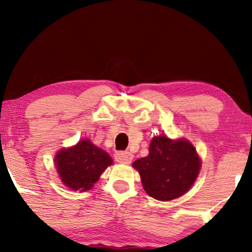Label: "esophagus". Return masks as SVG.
I'll use <instances>...</instances> for the list:
<instances>
[{"mask_svg": "<svg viewBox=\"0 0 252 252\" xmlns=\"http://www.w3.org/2000/svg\"><path fill=\"white\" fill-rule=\"evenodd\" d=\"M113 157H115V160L118 161V163L125 164H129L133 159V155L129 151H117Z\"/></svg>", "mask_w": 252, "mask_h": 252, "instance_id": "obj_1", "label": "esophagus"}]
</instances>
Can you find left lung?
I'll return each instance as SVG.
<instances>
[{
  "instance_id": "1",
  "label": "left lung",
  "mask_w": 252,
  "mask_h": 252,
  "mask_svg": "<svg viewBox=\"0 0 252 252\" xmlns=\"http://www.w3.org/2000/svg\"><path fill=\"white\" fill-rule=\"evenodd\" d=\"M143 188L151 197L171 201L184 195L197 178L201 161L188 141H172L167 136L151 140L149 155L133 163Z\"/></svg>"
}]
</instances>
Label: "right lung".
Returning <instances> with one entry per match:
<instances>
[{"instance_id": "1", "label": "right lung", "mask_w": 252, "mask_h": 252, "mask_svg": "<svg viewBox=\"0 0 252 252\" xmlns=\"http://www.w3.org/2000/svg\"><path fill=\"white\" fill-rule=\"evenodd\" d=\"M57 172L64 185L73 190H89L110 164L111 157L95 147L89 140H82L75 147L63 149L55 158Z\"/></svg>"}]
</instances>
